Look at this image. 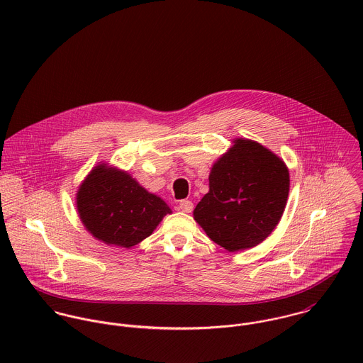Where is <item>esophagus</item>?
Here are the masks:
<instances>
[{
  "instance_id": "1",
  "label": "esophagus",
  "mask_w": 363,
  "mask_h": 363,
  "mask_svg": "<svg viewBox=\"0 0 363 363\" xmlns=\"http://www.w3.org/2000/svg\"><path fill=\"white\" fill-rule=\"evenodd\" d=\"M193 203L191 201H189V200H182L180 203H179V209L182 211V212H186V213H189V212H191L193 211Z\"/></svg>"
}]
</instances>
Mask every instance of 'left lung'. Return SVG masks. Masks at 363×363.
<instances>
[{
	"instance_id": "obj_1",
	"label": "left lung",
	"mask_w": 363,
	"mask_h": 363,
	"mask_svg": "<svg viewBox=\"0 0 363 363\" xmlns=\"http://www.w3.org/2000/svg\"><path fill=\"white\" fill-rule=\"evenodd\" d=\"M289 193L285 163L255 141L236 140L209 173L194 209L208 238L229 252L257 246L278 225Z\"/></svg>"
}]
</instances>
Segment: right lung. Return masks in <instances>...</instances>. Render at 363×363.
Masks as SVG:
<instances>
[{"mask_svg":"<svg viewBox=\"0 0 363 363\" xmlns=\"http://www.w3.org/2000/svg\"><path fill=\"white\" fill-rule=\"evenodd\" d=\"M85 228L106 245L130 249L148 238L170 208L130 174L98 166L77 194Z\"/></svg>","mask_w":363,"mask_h":363,"instance_id":"obj_1","label":"right lung"}]
</instances>
